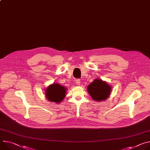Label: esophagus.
<instances>
[{
	"label": "esophagus",
	"mask_w": 150,
	"mask_h": 150,
	"mask_svg": "<svg viewBox=\"0 0 150 150\" xmlns=\"http://www.w3.org/2000/svg\"><path fill=\"white\" fill-rule=\"evenodd\" d=\"M76 84H77L78 86H79V85H80V84H81L80 79H77L76 80Z\"/></svg>",
	"instance_id": "esophagus-1"
}]
</instances>
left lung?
<instances>
[{"mask_svg": "<svg viewBox=\"0 0 150 150\" xmlns=\"http://www.w3.org/2000/svg\"><path fill=\"white\" fill-rule=\"evenodd\" d=\"M112 87L106 81L96 78L87 88V90L91 98L97 102L105 101L110 97Z\"/></svg>", "mask_w": 150, "mask_h": 150, "instance_id": "obj_1", "label": "left lung"}]
</instances>
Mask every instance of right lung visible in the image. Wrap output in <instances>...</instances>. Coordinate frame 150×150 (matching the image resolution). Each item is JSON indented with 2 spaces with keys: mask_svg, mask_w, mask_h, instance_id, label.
<instances>
[{
  "mask_svg": "<svg viewBox=\"0 0 150 150\" xmlns=\"http://www.w3.org/2000/svg\"><path fill=\"white\" fill-rule=\"evenodd\" d=\"M45 91L44 94L48 100L51 102L59 103L65 98L67 88L60 84L53 83L50 85Z\"/></svg>",
  "mask_w": 150,
  "mask_h": 150,
  "instance_id": "right-lung-1",
  "label": "right lung"
}]
</instances>
